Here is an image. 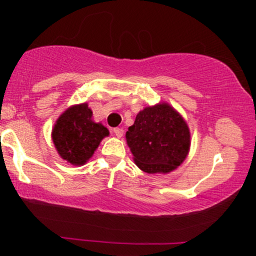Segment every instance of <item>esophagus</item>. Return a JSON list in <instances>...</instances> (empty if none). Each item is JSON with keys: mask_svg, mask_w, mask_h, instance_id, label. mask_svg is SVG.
<instances>
[{"mask_svg": "<svg viewBox=\"0 0 256 256\" xmlns=\"http://www.w3.org/2000/svg\"><path fill=\"white\" fill-rule=\"evenodd\" d=\"M113 132H114V134H116V136L118 137V138L122 137V134H124V130H122V128H116L113 130Z\"/></svg>", "mask_w": 256, "mask_h": 256, "instance_id": "obj_1", "label": "esophagus"}]
</instances>
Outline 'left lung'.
<instances>
[{
    "instance_id": "1",
    "label": "left lung",
    "mask_w": 256,
    "mask_h": 256,
    "mask_svg": "<svg viewBox=\"0 0 256 256\" xmlns=\"http://www.w3.org/2000/svg\"><path fill=\"white\" fill-rule=\"evenodd\" d=\"M136 165L146 173H168L186 158L190 131L185 120L168 104L146 107L126 132Z\"/></svg>"
}]
</instances>
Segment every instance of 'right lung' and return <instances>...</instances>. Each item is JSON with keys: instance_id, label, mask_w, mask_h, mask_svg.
I'll list each match as a JSON object with an SVG mask.
<instances>
[{"instance_id": "1", "label": "right lung", "mask_w": 256, "mask_h": 256, "mask_svg": "<svg viewBox=\"0 0 256 256\" xmlns=\"http://www.w3.org/2000/svg\"><path fill=\"white\" fill-rule=\"evenodd\" d=\"M108 134L107 128L94 122L92 112L86 104L72 106L64 110L52 132L58 155L76 166L84 165Z\"/></svg>"}]
</instances>
